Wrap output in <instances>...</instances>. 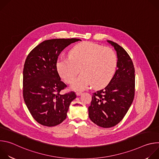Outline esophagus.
Masks as SVG:
<instances>
[{
	"mask_svg": "<svg viewBox=\"0 0 159 159\" xmlns=\"http://www.w3.org/2000/svg\"><path fill=\"white\" fill-rule=\"evenodd\" d=\"M82 94V93L81 92H77V93H76V95H77V96H80Z\"/></svg>",
	"mask_w": 159,
	"mask_h": 159,
	"instance_id": "esophagus-1",
	"label": "esophagus"
}]
</instances>
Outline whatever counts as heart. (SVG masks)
Instances as JSON below:
<instances>
[{"label":"heart","instance_id":"obj_1","mask_svg":"<svg viewBox=\"0 0 159 159\" xmlns=\"http://www.w3.org/2000/svg\"><path fill=\"white\" fill-rule=\"evenodd\" d=\"M69 57L57 60V70L69 83L80 69L82 74L71 83L75 90H82L90 84L95 89L105 86L114 76L118 64L116 55L111 48L91 42L75 45Z\"/></svg>","mask_w":159,"mask_h":159}]
</instances>
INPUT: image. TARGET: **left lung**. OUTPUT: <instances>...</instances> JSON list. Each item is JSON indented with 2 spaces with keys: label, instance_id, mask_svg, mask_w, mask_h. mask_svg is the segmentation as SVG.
I'll list each match as a JSON object with an SVG mask.
<instances>
[{
  "label": "left lung",
  "instance_id": "1",
  "mask_svg": "<svg viewBox=\"0 0 159 159\" xmlns=\"http://www.w3.org/2000/svg\"><path fill=\"white\" fill-rule=\"evenodd\" d=\"M107 41L116 51L118 69L104 89L93 93L88 108L90 120L106 128L123 120L133 102L135 85L134 68L130 57L118 44Z\"/></svg>",
  "mask_w": 159,
  "mask_h": 159
}]
</instances>
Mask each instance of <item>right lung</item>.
I'll return each instance as SVG.
<instances>
[{
  "instance_id": "1",
  "label": "right lung",
  "mask_w": 159,
  "mask_h": 159,
  "mask_svg": "<svg viewBox=\"0 0 159 159\" xmlns=\"http://www.w3.org/2000/svg\"><path fill=\"white\" fill-rule=\"evenodd\" d=\"M77 38L45 40L28 55L23 69V98L33 118L39 124L54 126L66 118L71 102L76 98L74 92L61 94L66 85L57 70L60 53Z\"/></svg>"
}]
</instances>
